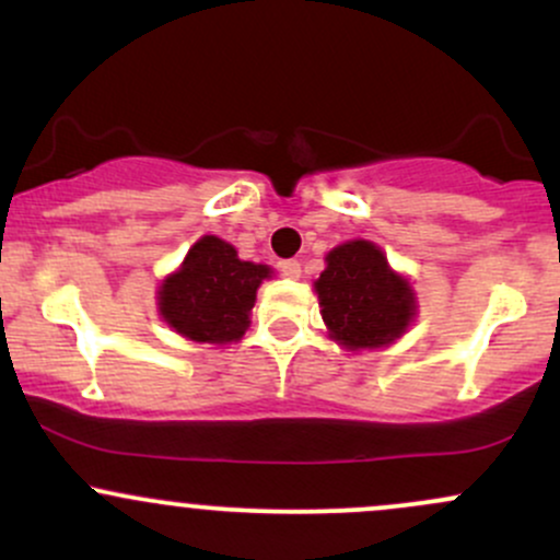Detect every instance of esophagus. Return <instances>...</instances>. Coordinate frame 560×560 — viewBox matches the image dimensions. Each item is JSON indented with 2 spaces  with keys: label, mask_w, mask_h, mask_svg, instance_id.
Returning <instances> with one entry per match:
<instances>
[{
  "label": "esophagus",
  "mask_w": 560,
  "mask_h": 560,
  "mask_svg": "<svg viewBox=\"0 0 560 560\" xmlns=\"http://www.w3.org/2000/svg\"><path fill=\"white\" fill-rule=\"evenodd\" d=\"M279 268L287 279H300V262L298 260H281Z\"/></svg>",
  "instance_id": "34e87169"
}]
</instances>
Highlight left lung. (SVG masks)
I'll list each match as a JSON object with an SVG mask.
<instances>
[{"label": "left lung", "mask_w": 560, "mask_h": 560, "mask_svg": "<svg viewBox=\"0 0 560 560\" xmlns=\"http://www.w3.org/2000/svg\"><path fill=\"white\" fill-rule=\"evenodd\" d=\"M313 290L329 337L346 350L388 348L411 327L417 294L407 276L390 268L385 252L366 238L340 244L324 257Z\"/></svg>", "instance_id": "left-lung-1"}]
</instances>
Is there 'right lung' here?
I'll use <instances>...</instances> for the list:
<instances>
[{
  "mask_svg": "<svg viewBox=\"0 0 560 560\" xmlns=\"http://www.w3.org/2000/svg\"><path fill=\"white\" fill-rule=\"evenodd\" d=\"M270 273L262 262L242 260L223 238L201 236L159 287V316L186 340L238 342L249 329L257 290Z\"/></svg>",
  "mask_w": 560,
  "mask_h": 560,
  "instance_id": "right-lung-1",
  "label": "right lung"
}]
</instances>
